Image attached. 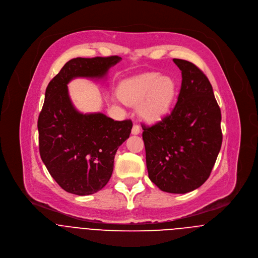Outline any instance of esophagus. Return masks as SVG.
<instances>
[{
    "label": "esophagus",
    "instance_id": "34e87169",
    "mask_svg": "<svg viewBox=\"0 0 258 258\" xmlns=\"http://www.w3.org/2000/svg\"><path fill=\"white\" fill-rule=\"evenodd\" d=\"M132 134L133 135H138L140 132H141V129H140V126L138 124H134L133 128H132Z\"/></svg>",
    "mask_w": 258,
    "mask_h": 258
}]
</instances>
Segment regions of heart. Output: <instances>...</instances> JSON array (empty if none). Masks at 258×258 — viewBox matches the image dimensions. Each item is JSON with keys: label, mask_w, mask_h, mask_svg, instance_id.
Masks as SVG:
<instances>
[{"label": "heart", "mask_w": 258, "mask_h": 258, "mask_svg": "<svg viewBox=\"0 0 258 258\" xmlns=\"http://www.w3.org/2000/svg\"><path fill=\"white\" fill-rule=\"evenodd\" d=\"M177 92L176 81L169 76L147 73L121 83L118 94L128 105H137L138 113L146 121L153 122L169 110Z\"/></svg>", "instance_id": "obj_1"}]
</instances>
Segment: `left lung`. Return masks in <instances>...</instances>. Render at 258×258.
I'll use <instances>...</instances> for the list:
<instances>
[{
	"label": "left lung",
	"mask_w": 258,
	"mask_h": 258,
	"mask_svg": "<svg viewBox=\"0 0 258 258\" xmlns=\"http://www.w3.org/2000/svg\"><path fill=\"white\" fill-rule=\"evenodd\" d=\"M173 62L182 78L177 102L156 124H143L142 138L150 180L163 191L185 194L211 174L222 145L221 110L206 75L187 60Z\"/></svg>",
	"instance_id": "obj_1"
}]
</instances>
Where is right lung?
Masks as SVG:
<instances>
[{"label":"right lung","mask_w":258,"mask_h":258,"mask_svg":"<svg viewBox=\"0 0 258 258\" xmlns=\"http://www.w3.org/2000/svg\"><path fill=\"white\" fill-rule=\"evenodd\" d=\"M121 59L117 55L71 59L46 88L37 123L39 152L50 175L68 192L88 196L108 183L115 154L133 126L131 120L80 113L68 84L76 78L103 79Z\"/></svg>","instance_id":"right-lung-1"}]
</instances>
